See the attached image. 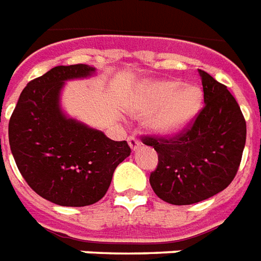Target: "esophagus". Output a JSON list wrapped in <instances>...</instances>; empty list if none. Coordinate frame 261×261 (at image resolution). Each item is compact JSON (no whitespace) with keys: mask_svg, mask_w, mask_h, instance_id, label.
I'll list each match as a JSON object with an SVG mask.
<instances>
[{"mask_svg":"<svg viewBox=\"0 0 261 261\" xmlns=\"http://www.w3.org/2000/svg\"><path fill=\"white\" fill-rule=\"evenodd\" d=\"M127 141H128V145H130V148L133 150H137L141 146V142L138 141V138H137V137L130 136L128 138H127Z\"/></svg>","mask_w":261,"mask_h":261,"instance_id":"1","label":"esophagus"}]
</instances>
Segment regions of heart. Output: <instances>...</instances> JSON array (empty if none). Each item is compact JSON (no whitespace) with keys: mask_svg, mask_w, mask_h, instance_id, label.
<instances>
[{"mask_svg":"<svg viewBox=\"0 0 261 261\" xmlns=\"http://www.w3.org/2000/svg\"><path fill=\"white\" fill-rule=\"evenodd\" d=\"M202 91L177 80L148 83L134 98L131 111L137 117L155 115L150 130L160 136H173L192 123L202 106Z\"/></svg>","mask_w":261,"mask_h":261,"instance_id":"obj_1","label":"heart"}]
</instances>
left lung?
Masks as SVG:
<instances>
[{"label":"left lung","instance_id":"1","mask_svg":"<svg viewBox=\"0 0 261 261\" xmlns=\"http://www.w3.org/2000/svg\"><path fill=\"white\" fill-rule=\"evenodd\" d=\"M204 106L192 123L171 137L144 136L158 152L152 190L171 204H192L225 190L241 165L246 121L227 87L199 70Z\"/></svg>","mask_w":261,"mask_h":261}]
</instances>
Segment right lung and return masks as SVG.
Returning a JSON list of instances; mask_svg holds the SVG:
<instances>
[{"label": "right lung", "instance_id": "obj_1", "mask_svg": "<svg viewBox=\"0 0 261 261\" xmlns=\"http://www.w3.org/2000/svg\"><path fill=\"white\" fill-rule=\"evenodd\" d=\"M94 71L83 63L54 67L24 87L9 120V145L20 174L36 194L59 206L101 200L116 167L131 153L125 141L62 113L63 83Z\"/></svg>", "mask_w": 261, "mask_h": 261}]
</instances>
